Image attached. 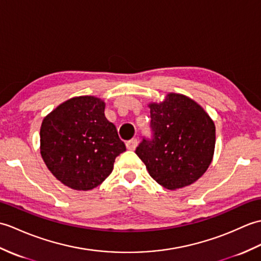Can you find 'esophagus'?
Masks as SVG:
<instances>
[{
    "mask_svg": "<svg viewBox=\"0 0 261 261\" xmlns=\"http://www.w3.org/2000/svg\"><path fill=\"white\" fill-rule=\"evenodd\" d=\"M137 144H138V141L136 140V138H132L130 141H127L126 142V147H127V149L133 150V149L136 148Z\"/></svg>",
    "mask_w": 261,
    "mask_h": 261,
    "instance_id": "esophagus-1",
    "label": "esophagus"
}]
</instances>
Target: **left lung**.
<instances>
[{"label": "left lung", "mask_w": 261, "mask_h": 261, "mask_svg": "<svg viewBox=\"0 0 261 261\" xmlns=\"http://www.w3.org/2000/svg\"><path fill=\"white\" fill-rule=\"evenodd\" d=\"M152 137L143 138L137 154L156 182L169 190L194 183L211 164L216 126L198 102L181 94H167L152 102Z\"/></svg>", "instance_id": "obj_1"}]
</instances>
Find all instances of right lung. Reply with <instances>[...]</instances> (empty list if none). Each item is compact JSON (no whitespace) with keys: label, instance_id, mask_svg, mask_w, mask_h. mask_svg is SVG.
<instances>
[{"label":"right lung","instance_id":"right-lung-1","mask_svg":"<svg viewBox=\"0 0 261 261\" xmlns=\"http://www.w3.org/2000/svg\"><path fill=\"white\" fill-rule=\"evenodd\" d=\"M125 150L115 125L105 117V102L94 96L62 102L45 116L40 129L45 165L73 190L88 191L101 184Z\"/></svg>","mask_w":261,"mask_h":261}]
</instances>
